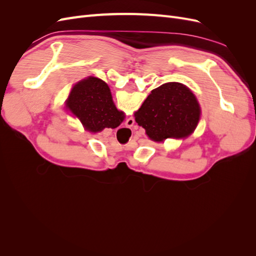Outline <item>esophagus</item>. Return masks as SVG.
I'll list each match as a JSON object with an SVG mask.
<instances>
[{"label": "esophagus", "mask_w": 256, "mask_h": 256, "mask_svg": "<svg viewBox=\"0 0 256 256\" xmlns=\"http://www.w3.org/2000/svg\"><path fill=\"white\" fill-rule=\"evenodd\" d=\"M129 120H130V118H129Z\"/></svg>", "instance_id": "esophagus-1"}]
</instances>
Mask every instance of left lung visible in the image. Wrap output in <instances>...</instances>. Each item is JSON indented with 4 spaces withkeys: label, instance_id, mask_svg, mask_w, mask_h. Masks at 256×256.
<instances>
[{
    "label": "left lung",
    "instance_id": "left-lung-1",
    "mask_svg": "<svg viewBox=\"0 0 256 256\" xmlns=\"http://www.w3.org/2000/svg\"><path fill=\"white\" fill-rule=\"evenodd\" d=\"M200 106L192 92L182 83L168 82L152 90L134 113L138 126L150 140L188 136L200 120Z\"/></svg>",
    "mask_w": 256,
    "mask_h": 256
}]
</instances>
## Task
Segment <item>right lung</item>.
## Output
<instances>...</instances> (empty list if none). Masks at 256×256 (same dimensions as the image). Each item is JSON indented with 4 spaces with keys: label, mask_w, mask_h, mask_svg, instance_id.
Instances as JSON below:
<instances>
[{
    "label": "right lung",
    "mask_w": 256,
    "mask_h": 256,
    "mask_svg": "<svg viewBox=\"0 0 256 256\" xmlns=\"http://www.w3.org/2000/svg\"><path fill=\"white\" fill-rule=\"evenodd\" d=\"M67 106L92 132L116 128L124 120V113L113 104L109 86L94 76L74 85L67 99Z\"/></svg>",
    "instance_id": "add662e5"
}]
</instances>
